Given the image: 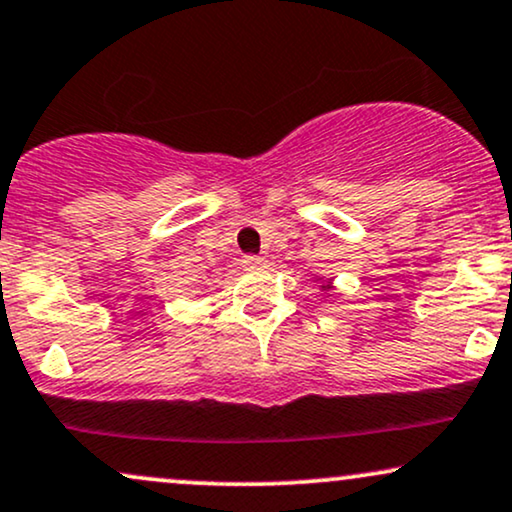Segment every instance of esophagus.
Masks as SVG:
<instances>
[{
    "mask_svg": "<svg viewBox=\"0 0 512 512\" xmlns=\"http://www.w3.org/2000/svg\"><path fill=\"white\" fill-rule=\"evenodd\" d=\"M243 264L248 269H262L264 264H267V257H262V255H245L243 257Z\"/></svg>",
    "mask_w": 512,
    "mask_h": 512,
    "instance_id": "obj_1",
    "label": "esophagus"
}]
</instances>
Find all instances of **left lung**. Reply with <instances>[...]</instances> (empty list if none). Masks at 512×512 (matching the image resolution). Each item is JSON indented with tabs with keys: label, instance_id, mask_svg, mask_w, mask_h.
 I'll list each match as a JSON object with an SVG mask.
<instances>
[{
	"label": "left lung",
	"instance_id": "left-lung-1",
	"mask_svg": "<svg viewBox=\"0 0 512 512\" xmlns=\"http://www.w3.org/2000/svg\"><path fill=\"white\" fill-rule=\"evenodd\" d=\"M312 281L317 283L319 291H322V293H331L336 288L334 286V279H324V276H312Z\"/></svg>",
	"mask_w": 512,
	"mask_h": 512
}]
</instances>
